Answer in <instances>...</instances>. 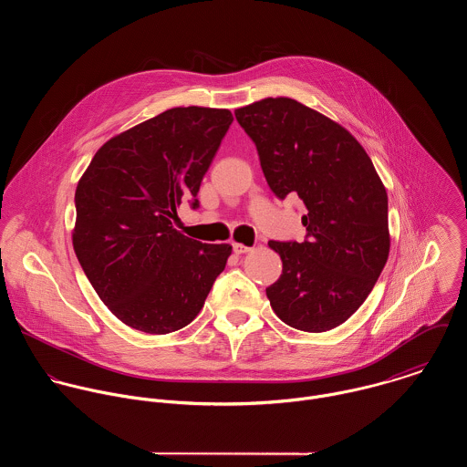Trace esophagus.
I'll use <instances>...</instances> for the list:
<instances>
[{"label":"esophagus","mask_w":467,"mask_h":467,"mask_svg":"<svg viewBox=\"0 0 467 467\" xmlns=\"http://www.w3.org/2000/svg\"><path fill=\"white\" fill-rule=\"evenodd\" d=\"M232 246H234V252H235L237 255H243V254L252 252V248H250V246H244V244H241V243H234Z\"/></svg>","instance_id":"34e87169"}]
</instances>
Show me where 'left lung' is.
<instances>
[{"mask_svg": "<svg viewBox=\"0 0 467 467\" xmlns=\"http://www.w3.org/2000/svg\"><path fill=\"white\" fill-rule=\"evenodd\" d=\"M235 119L257 145L269 189L307 208L304 243H267L282 259L266 289L271 309L298 331H331L359 309L387 265V189L352 134L295 99L267 97Z\"/></svg>", "mask_w": 467, "mask_h": 467, "instance_id": "left-lung-1", "label": "left lung"}]
</instances>
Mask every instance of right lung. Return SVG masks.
I'll use <instances>...</instances> for the list:
<instances>
[{"label":"right lung","instance_id":"add662e5","mask_svg":"<svg viewBox=\"0 0 467 467\" xmlns=\"http://www.w3.org/2000/svg\"><path fill=\"white\" fill-rule=\"evenodd\" d=\"M232 122L228 109H167L109 138L77 183L75 255L108 309L136 331L189 326L232 255L230 244L172 228Z\"/></svg>","mask_w":467,"mask_h":467}]
</instances>
